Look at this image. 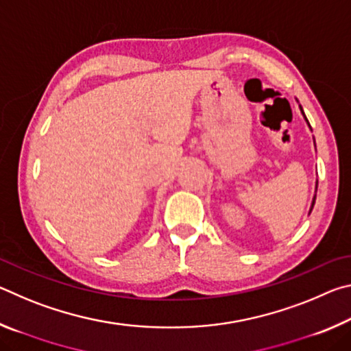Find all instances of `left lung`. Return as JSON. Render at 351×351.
Listing matches in <instances>:
<instances>
[{
	"label": "left lung",
	"mask_w": 351,
	"mask_h": 351,
	"mask_svg": "<svg viewBox=\"0 0 351 351\" xmlns=\"http://www.w3.org/2000/svg\"><path fill=\"white\" fill-rule=\"evenodd\" d=\"M300 111H302V114H304V117H305V112H304V110H302V106H300ZM305 121H306V123H308V119L305 117ZM308 127H310V123H308ZM311 128V127H310ZM314 201H316V195H314V198H313V203H311V209H310V213H311V210H313V207H314Z\"/></svg>",
	"instance_id": "left-lung-1"
}]
</instances>
